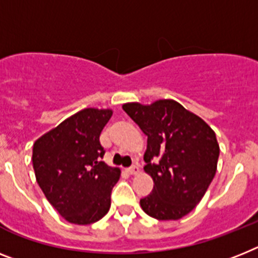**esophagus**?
<instances>
[{
  "label": "esophagus",
  "mask_w": 258,
  "mask_h": 258,
  "mask_svg": "<svg viewBox=\"0 0 258 258\" xmlns=\"http://www.w3.org/2000/svg\"><path fill=\"white\" fill-rule=\"evenodd\" d=\"M127 172H128L130 174H138V173H139V166L138 165L130 166L128 169H127Z\"/></svg>",
  "instance_id": "34e87169"
}]
</instances>
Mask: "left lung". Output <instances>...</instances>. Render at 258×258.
Instances as JSON below:
<instances>
[{"mask_svg":"<svg viewBox=\"0 0 258 258\" xmlns=\"http://www.w3.org/2000/svg\"><path fill=\"white\" fill-rule=\"evenodd\" d=\"M147 135L144 170L153 179L143 211L159 220H177L201 202L216 173L219 144L203 119L173 99L122 106Z\"/></svg>","mask_w":258,"mask_h":258,"instance_id":"8db88e82","label":"left lung"}]
</instances>
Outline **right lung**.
Returning a JSON list of instances; mask_svg holds the SVG:
<instances>
[{
  "label": "right lung",
  "mask_w": 258,
  "mask_h": 258,
  "mask_svg": "<svg viewBox=\"0 0 258 258\" xmlns=\"http://www.w3.org/2000/svg\"><path fill=\"white\" fill-rule=\"evenodd\" d=\"M110 109H84L40 136L32 148L36 182L66 220L85 226L98 222L111 205L120 169L101 161L99 135Z\"/></svg>",
  "instance_id": "add662e5"
}]
</instances>
